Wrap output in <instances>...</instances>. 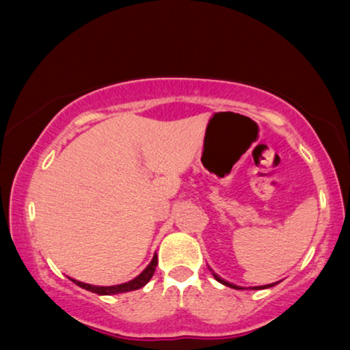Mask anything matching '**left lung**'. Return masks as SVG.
<instances>
[{
  "mask_svg": "<svg viewBox=\"0 0 350 350\" xmlns=\"http://www.w3.org/2000/svg\"><path fill=\"white\" fill-rule=\"evenodd\" d=\"M212 275H214V278H215L217 281H219V283L226 284V286H230V288H234V290H245V288H242V286H237V284H234V283H228V281L222 280V278H220L219 275H215V273H212ZM276 283H280V281H276ZM276 283H271V284H263V286H253L252 290H265V288H271V286H275Z\"/></svg>",
  "mask_w": 350,
  "mask_h": 350,
  "instance_id": "8db88e82",
  "label": "left lung"
}]
</instances>
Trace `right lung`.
<instances>
[{
  "label": "right lung",
  "mask_w": 350,
  "mask_h": 350,
  "mask_svg": "<svg viewBox=\"0 0 350 350\" xmlns=\"http://www.w3.org/2000/svg\"><path fill=\"white\" fill-rule=\"evenodd\" d=\"M156 265H158V255L154 253V256H152V260L150 262L144 270L139 273L138 276L133 280L126 281V283H122V284H113V286H94V284H87V283H82V281H77V280H72L75 284L80 288H83V290L87 291H92V293H97V295H102V296H111V295H120V293H128V291H135V290H139V288H143L144 284L148 283L152 278V275H154V270H156Z\"/></svg>",
  "instance_id": "right-lung-1"
}]
</instances>
